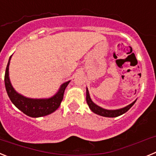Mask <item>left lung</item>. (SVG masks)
I'll list each match as a JSON object with an SVG mask.
<instances>
[{"instance_id": "1", "label": "left lung", "mask_w": 156, "mask_h": 156, "mask_svg": "<svg viewBox=\"0 0 156 156\" xmlns=\"http://www.w3.org/2000/svg\"><path fill=\"white\" fill-rule=\"evenodd\" d=\"M86 100L88 106H89V108H90V109L94 113L104 117H117L122 115V114H124L125 112H126L133 105V104L136 102L137 99L134 101H133L131 104L125 106L123 108H119V109H106V108H101V107H100V106L98 105H96L94 102L93 101L91 100V98H90V94H89L88 89L87 87Z\"/></svg>"}]
</instances>
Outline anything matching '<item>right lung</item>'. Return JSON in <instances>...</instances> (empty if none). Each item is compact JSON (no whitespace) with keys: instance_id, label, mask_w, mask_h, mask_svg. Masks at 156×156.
Wrapping results in <instances>:
<instances>
[{"instance_id":"1","label":"right lung","mask_w":156,"mask_h":156,"mask_svg":"<svg viewBox=\"0 0 156 156\" xmlns=\"http://www.w3.org/2000/svg\"><path fill=\"white\" fill-rule=\"evenodd\" d=\"M12 56H10L8 60L5 75V88L12 102L23 113L34 118L44 116L56 111L61 105L65 90L69 83L70 80L63 83L59 87L58 90L53 96L48 98H30L23 96L14 89L9 78V65Z\"/></svg>"}]
</instances>
